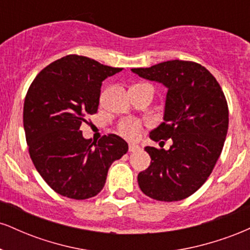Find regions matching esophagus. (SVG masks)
Wrapping results in <instances>:
<instances>
[{"instance_id":"esophagus-1","label":"esophagus","mask_w":250,"mask_h":250,"mask_svg":"<svg viewBox=\"0 0 250 250\" xmlns=\"http://www.w3.org/2000/svg\"><path fill=\"white\" fill-rule=\"evenodd\" d=\"M137 150H140L139 146L134 145V143H130V145H129V151H130V153H134V151H137Z\"/></svg>"}]
</instances>
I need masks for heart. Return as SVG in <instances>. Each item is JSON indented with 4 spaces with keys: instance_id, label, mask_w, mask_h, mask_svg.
Here are the masks:
<instances>
[{
    "instance_id": "obj_1",
    "label": "heart",
    "mask_w": 250,
    "mask_h": 250,
    "mask_svg": "<svg viewBox=\"0 0 250 250\" xmlns=\"http://www.w3.org/2000/svg\"><path fill=\"white\" fill-rule=\"evenodd\" d=\"M142 130V123L139 120L125 119L120 122L119 133L127 140H136Z\"/></svg>"
}]
</instances>
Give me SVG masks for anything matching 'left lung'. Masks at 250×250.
<instances>
[{"label":"left lung","mask_w":250,"mask_h":250,"mask_svg":"<svg viewBox=\"0 0 250 250\" xmlns=\"http://www.w3.org/2000/svg\"><path fill=\"white\" fill-rule=\"evenodd\" d=\"M131 71L168 88L165 122L149 137L173 141L168 150L145 148L151 162L137 176L140 188L157 201L187 199L207 181L222 151L229 122L225 94L196 62L173 60Z\"/></svg>","instance_id":"obj_1"}]
</instances>
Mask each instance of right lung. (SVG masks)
<instances>
[{"label":"right lung","mask_w":250,"mask_h":250,"mask_svg":"<svg viewBox=\"0 0 250 250\" xmlns=\"http://www.w3.org/2000/svg\"><path fill=\"white\" fill-rule=\"evenodd\" d=\"M122 68L67 55L50 63L31 82L23 107L30 159L48 186L62 196L84 200L104 187L108 169L128 151L115 134L91 142L80 127L97 111L102 81Z\"/></svg>","instance_id":"right-lung-1"}]
</instances>
